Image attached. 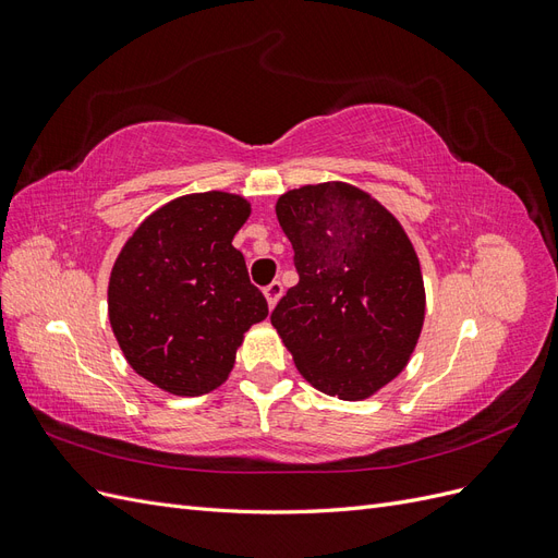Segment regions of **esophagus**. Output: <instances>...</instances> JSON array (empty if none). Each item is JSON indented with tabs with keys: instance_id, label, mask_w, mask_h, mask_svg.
<instances>
[{
	"instance_id": "esophagus-1",
	"label": "esophagus",
	"mask_w": 558,
	"mask_h": 558,
	"mask_svg": "<svg viewBox=\"0 0 558 558\" xmlns=\"http://www.w3.org/2000/svg\"><path fill=\"white\" fill-rule=\"evenodd\" d=\"M281 295H283V286L279 281H272L269 286H265V298H267L269 310H275V305H277Z\"/></svg>"
}]
</instances>
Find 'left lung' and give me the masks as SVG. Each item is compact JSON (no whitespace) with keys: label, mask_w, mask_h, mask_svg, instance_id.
<instances>
[{"label":"left lung","mask_w":558,"mask_h":558,"mask_svg":"<svg viewBox=\"0 0 558 558\" xmlns=\"http://www.w3.org/2000/svg\"><path fill=\"white\" fill-rule=\"evenodd\" d=\"M277 218L300 281L279 300L272 326L318 391L369 398L402 373L424 326L410 238L373 195L342 181L283 193Z\"/></svg>","instance_id":"obj_1"}]
</instances>
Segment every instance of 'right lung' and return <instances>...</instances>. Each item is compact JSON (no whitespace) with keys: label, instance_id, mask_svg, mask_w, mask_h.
<instances>
[{"label":"right lung","instance_id":"add662e5","mask_svg":"<svg viewBox=\"0 0 558 558\" xmlns=\"http://www.w3.org/2000/svg\"><path fill=\"white\" fill-rule=\"evenodd\" d=\"M251 205L232 193L183 195L150 214L118 253L109 320L137 375L174 396L221 386L244 332L267 316L232 238Z\"/></svg>","mask_w":558,"mask_h":558}]
</instances>
